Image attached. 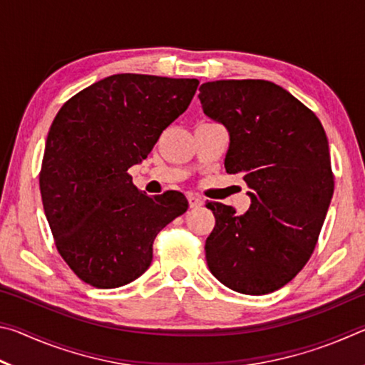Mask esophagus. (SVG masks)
I'll list each match as a JSON object with an SVG mask.
<instances>
[{
    "label": "esophagus",
    "instance_id": "34e87169",
    "mask_svg": "<svg viewBox=\"0 0 365 365\" xmlns=\"http://www.w3.org/2000/svg\"><path fill=\"white\" fill-rule=\"evenodd\" d=\"M188 202H190V207H193V209L202 206V200L196 195H188Z\"/></svg>",
    "mask_w": 365,
    "mask_h": 365
}]
</instances>
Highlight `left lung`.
Listing matches in <instances>:
<instances>
[{
  "label": "left lung",
  "instance_id": "1",
  "mask_svg": "<svg viewBox=\"0 0 365 365\" xmlns=\"http://www.w3.org/2000/svg\"><path fill=\"white\" fill-rule=\"evenodd\" d=\"M201 108L227 128L225 170L243 175L250 209L207 202L215 227L206 240L209 270L243 294L285 287L316 248L333 196L322 123L267 80H215L200 86Z\"/></svg>",
  "mask_w": 365,
  "mask_h": 365
}]
</instances>
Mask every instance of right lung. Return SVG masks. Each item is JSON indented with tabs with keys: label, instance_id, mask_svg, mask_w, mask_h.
<instances>
[{
	"label": "right lung",
	"instance_id": "1",
	"mask_svg": "<svg viewBox=\"0 0 365 365\" xmlns=\"http://www.w3.org/2000/svg\"><path fill=\"white\" fill-rule=\"evenodd\" d=\"M197 83L117 73L54 117L40 174L43 207L59 255L88 285L119 288L143 275L156 235L188 209L178 191L141 193L127 170L187 110Z\"/></svg>",
	"mask_w": 365,
	"mask_h": 365
}]
</instances>
